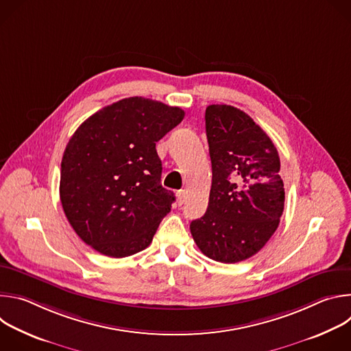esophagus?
<instances>
[{
  "mask_svg": "<svg viewBox=\"0 0 351 351\" xmlns=\"http://www.w3.org/2000/svg\"><path fill=\"white\" fill-rule=\"evenodd\" d=\"M176 197H178V204L182 206L184 203V199H186V191L184 190H178Z\"/></svg>",
  "mask_w": 351,
  "mask_h": 351,
  "instance_id": "34e87169",
  "label": "esophagus"
}]
</instances>
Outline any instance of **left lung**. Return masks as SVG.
I'll return each mask as SVG.
<instances>
[{
	"label": "left lung",
	"instance_id": "obj_1",
	"mask_svg": "<svg viewBox=\"0 0 351 351\" xmlns=\"http://www.w3.org/2000/svg\"><path fill=\"white\" fill-rule=\"evenodd\" d=\"M206 132L213 184L207 213L190 232L208 258L234 264L257 254L279 226L280 160L268 134L232 106H208Z\"/></svg>",
	"mask_w": 351,
	"mask_h": 351
}]
</instances>
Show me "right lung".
Here are the masks:
<instances>
[{
	"label": "right lung",
	"mask_w": 351,
	"mask_h": 351,
	"mask_svg": "<svg viewBox=\"0 0 351 351\" xmlns=\"http://www.w3.org/2000/svg\"><path fill=\"white\" fill-rule=\"evenodd\" d=\"M183 118L179 107L129 97L91 115L71 137L60 197L71 226L95 252L122 258L153 241L175 202L161 184L156 143Z\"/></svg>",
	"instance_id": "obj_1"
}]
</instances>
